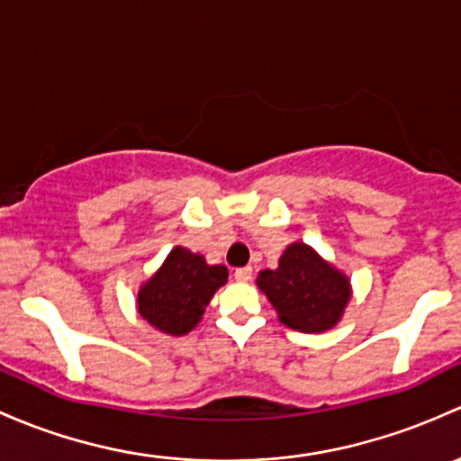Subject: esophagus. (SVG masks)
Returning <instances> with one entry per match:
<instances>
[{
    "mask_svg": "<svg viewBox=\"0 0 461 461\" xmlns=\"http://www.w3.org/2000/svg\"><path fill=\"white\" fill-rule=\"evenodd\" d=\"M235 279L237 282H250L253 279V268L244 266V268H235Z\"/></svg>",
    "mask_w": 461,
    "mask_h": 461,
    "instance_id": "1",
    "label": "esophagus"
}]
</instances>
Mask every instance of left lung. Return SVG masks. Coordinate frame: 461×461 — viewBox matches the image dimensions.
Listing matches in <instances>:
<instances>
[{
    "label": "left lung",
    "mask_w": 461,
    "mask_h": 461,
    "mask_svg": "<svg viewBox=\"0 0 461 461\" xmlns=\"http://www.w3.org/2000/svg\"><path fill=\"white\" fill-rule=\"evenodd\" d=\"M258 288L273 303L279 321L300 333L335 329L353 297L348 275L303 241L286 246L277 268L259 270Z\"/></svg>",
    "instance_id": "8db88e82"
}]
</instances>
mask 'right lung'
I'll list each match as a JSON object with an SVG mask.
<instances>
[{"label": "right lung", "mask_w": 461, "mask_h": 461, "mask_svg": "<svg viewBox=\"0 0 461 461\" xmlns=\"http://www.w3.org/2000/svg\"><path fill=\"white\" fill-rule=\"evenodd\" d=\"M226 282V266L208 264L203 255L175 246L137 291V312L159 333L182 337L202 321L212 295Z\"/></svg>", "instance_id": "obj_1"}]
</instances>
